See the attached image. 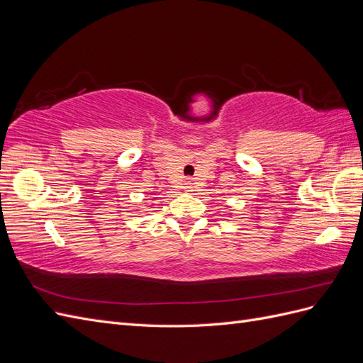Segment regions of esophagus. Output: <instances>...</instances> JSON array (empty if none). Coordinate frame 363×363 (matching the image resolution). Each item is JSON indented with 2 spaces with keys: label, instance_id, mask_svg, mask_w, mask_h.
<instances>
[{
  "label": "esophagus",
  "instance_id": "esophagus-1",
  "mask_svg": "<svg viewBox=\"0 0 363 363\" xmlns=\"http://www.w3.org/2000/svg\"><path fill=\"white\" fill-rule=\"evenodd\" d=\"M183 188H184L186 191H189V192H191V191H194V189H195V184H194L191 180H186Z\"/></svg>",
  "mask_w": 363,
  "mask_h": 363
}]
</instances>
